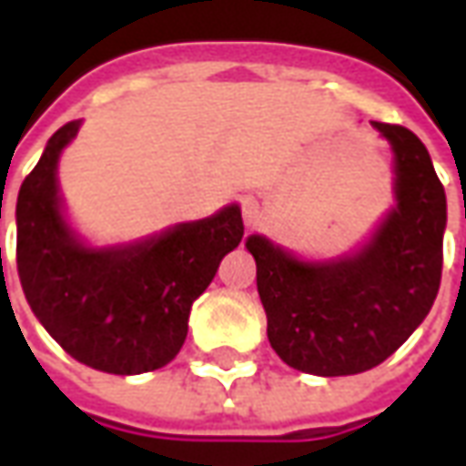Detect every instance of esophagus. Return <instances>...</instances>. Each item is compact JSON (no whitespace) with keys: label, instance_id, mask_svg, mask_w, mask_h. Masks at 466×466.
<instances>
[{"label":"esophagus","instance_id":"obj_1","mask_svg":"<svg viewBox=\"0 0 466 466\" xmlns=\"http://www.w3.org/2000/svg\"><path fill=\"white\" fill-rule=\"evenodd\" d=\"M242 217H244V224L247 227H257V222L262 219V207L259 204L254 202V199H244L242 202Z\"/></svg>","mask_w":466,"mask_h":466}]
</instances>
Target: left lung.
Returning a JSON list of instances; mask_svg holds the SVG:
<instances>
[{"label": "left lung", "instance_id": "left-lung-1", "mask_svg": "<svg viewBox=\"0 0 466 466\" xmlns=\"http://www.w3.org/2000/svg\"><path fill=\"white\" fill-rule=\"evenodd\" d=\"M391 152L394 204L370 237L334 257H302L247 237L267 337L279 360L317 377L377 367L430 314L441 279L447 197L420 137L371 122Z\"/></svg>", "mask_w": 466, "mask_h": 466}]
</instances>
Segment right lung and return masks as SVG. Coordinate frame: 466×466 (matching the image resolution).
I'll use <instances>...</instances> for the list:
<instances>
[{"mask_svg":"<svg viewBox=\"0 0 466 466\" xmlns=\"http://www.w3.org/2000/svg\"><path fill=\"white\" fill-rule=\"evenodd\" d=\"M82 119L59 127L16 197V269L35 317L92 370H162L187 339L194 299L244 237L232 202L132 242L92 244L66 214L59 157Z\"/></svg>","mask_w":466,"mask_h":466,"instance_id":"1","label":"right lung"}]
</instances>
